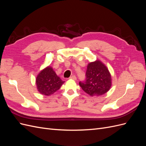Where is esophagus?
Wrapping results in <instances>:
<instances>
[{"mask_svg":"<svg viewBox=\"0 0 146 146\" xmlns=\"http://www.w3.org/2000/svg\"><path fill=\"white\" fill-rule=\"evenodd\" d=\"M69 79H72V80H77V77H76V76H72L71 77L69 78Z\"/></svg>","mask_w":146,"mask_h":146,"instance_id":"34e87169","label":"esophagus"}]
</instances>
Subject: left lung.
<instances>
[{
    "mask_svg": "<svg viewBox=\"0 0 146 146\" xmlns=\"http://www.w3.org/2000/svg\"><path fill=\"white\" fill-rule=\"evenodd\" d=\"M86 81L79 85L91 96H99L107 92L112 85L111 76L104 63L99 60L88 64Z\"/></svg>",
    "mask_w": 146,
    "mask_h": 146,
    "instance_id": "left-lung-1",
    "label": "left lung"
}]
</instances>
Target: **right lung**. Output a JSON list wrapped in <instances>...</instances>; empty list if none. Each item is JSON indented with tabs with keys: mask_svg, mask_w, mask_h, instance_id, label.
<instances>
[{
	"mask_svg": "<svg viewBox=\"0 0 146 146\" xmlns=\"http://www.w3.org/2000/svg\"><path fill=\"white\" fill-rule=\"evenodd\" d=\"M64 83L50 66L41 70L36 78L37 90L41 94L47 96L55 93Z\"/></svg>",
	"mask_w": 146,
	"mask_h": 146,
	"instance_id": "1",
	"label": "right lung"
}]
</instances>
